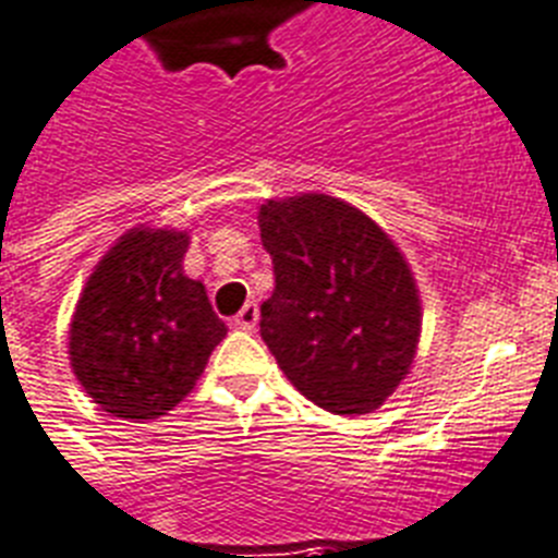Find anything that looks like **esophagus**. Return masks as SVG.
<instances>
[{"instance_id":"1","label":"esophagus","mask_w":558,"mask_h":558,"mask_svg":"<svg viewBox=\"0 0 558 558\" xmlns=\"http://www.w3.org/2000/svg\"><path fill=\"white\" fill-rule=\"evenodd\" d=\"M256 322H259V305H256V302H247V305L233 316V325L242 330H253L256 328Z\"/></svg>"}]
</instances>
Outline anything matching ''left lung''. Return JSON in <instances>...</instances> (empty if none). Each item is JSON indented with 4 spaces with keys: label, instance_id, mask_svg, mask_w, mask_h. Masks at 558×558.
<instances>
[{
    "label": "left lung",
    "instance_id": "8db88e82",
    "mask_svg": "<svg viewBox=\"0 0 558 558\" xmlns=\"http://www.w3.org/2000/svg\"><path fill=\"white\" fill-rule=\"evenodd\" d=\"M259 230L276 276L265 344L313 404L373 413L411 371L422 330L404 256L371 216L325 193L268 199Z\"/></svg>",
    "mask_w": 558,
    "mask_h": 558
}]
</instances>
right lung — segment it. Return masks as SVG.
Here are the masks:
<instances>
[{
    "label": "right lung",
    "mask_w": 558,
    "mask_h": 558,
    "mask_svg": "<svg viewBox=\"0 0 558 558\" xmlns=\"http://www.w3.org/2000/svg\"><path fill=\"white\" fill-rule=\"evenodd\" d=\"M185 230L133 228L102 256L71 322V367L105 413L156 418L193 390L228 328L182 270Z\"/></svg>",
    "instance_id": "1"
}]
</instances>
